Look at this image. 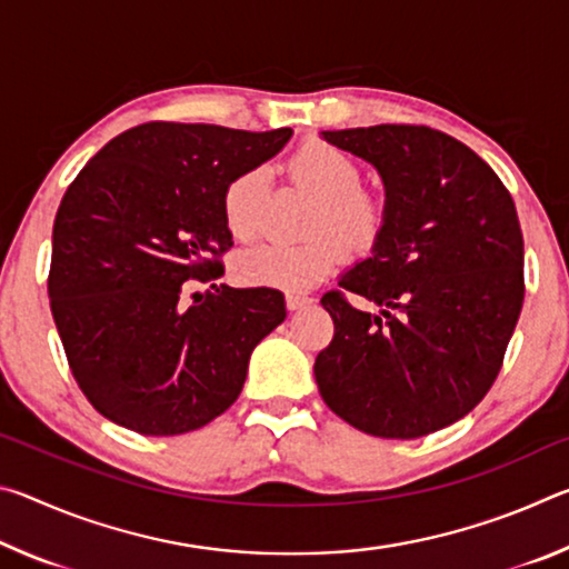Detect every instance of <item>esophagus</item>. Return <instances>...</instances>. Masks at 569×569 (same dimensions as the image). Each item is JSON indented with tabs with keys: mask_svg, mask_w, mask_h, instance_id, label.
I'll return each mask as SVG.
<instances>
[{
	"mask_svg": "<svg viewBox=\"0 0 569 569\" xmlns=\"http://www.w3.org/2000/svg\"><path fill=\"white\" fill-rule=\"evenodd\" d=\"M308 303H313L311 296H303V293H286V308L288 311H298V308H303Z\"/></svg>",
	"mask_w": 569,
	"mask_h": 569,
	"instance_id": "obj_1",
	"label": "esophagus"
}]
</instances>
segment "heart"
<instances>
[{"instance_id": "b5f03b06", "label": "heart", "mask_w": 569, "mask_h": 569, "mask_svg": "<svg viewBox=\"0 0 569 569\" xmlns=\"http://www.w3.org/2000/svg\"><path fill=\"white\" fill-rule=\"evenodd\" d=\"M288 178L316 200L303 243L261 240L240 250L233 276L240 283L268 288H308L331 271L339 246L366 253L387 226V203L363 190V170L349 152L326 140H308L286 162ZM268 172L243 170L226 186L223 220L236 240L253 238L263 223ZM335 238L331 239L330 236Z\"/></svg>"}]
</instances>
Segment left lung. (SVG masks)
Segmentation results:
<instances>
[{
  "mask_svg": "<svg viewBox=\"0 0 569 569\" xmlns=\"http://www.w3.org/2000/svg\"><path fill=\"white\" fill-rule=\"evenodd\" d=\"M321 134L379 170L387 226L321 298L333 341L316 356V383L366 435L427 437L467 417L502 369L525 301L515 200L475 150L427 124ZM349 292L380 313L359 312Z\"/></svg>",
  "mask_w": 569,
  "mask_h": 569,
  "instance_id": "left-lung-1",
  "label": "left lung"
}]
</instances>
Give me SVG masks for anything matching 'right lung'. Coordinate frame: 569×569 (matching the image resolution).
<instances>
[{
	"label": "right lung",
	"mask_w": 569,
	"mask_h": 569,
	"mask_svg": "<svg viewBox=\"0 0 569 569\" xmlns=\"http://www.w3.org/2000/svg\"><path fill=\"white\" fill-rule=\"evenodd\" d=\"M291 134L146 122L67 188L47 291L72 377L104 419L176 437L238 399L250 353L286 319L283 293L220 283L188 303L186 291L223 276L228 182Z\"/></svg>",
	"instance_id": "obj_1"
}]
</instances>
